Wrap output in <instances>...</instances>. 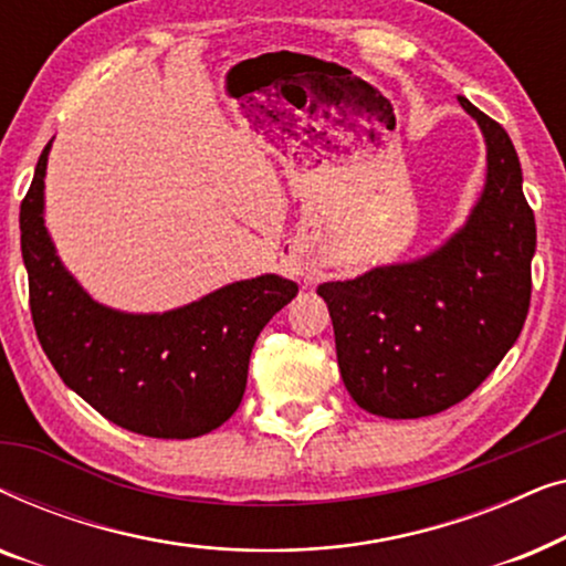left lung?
I'll list each match as a JSON object with an SVG mask.
<instances>
[{"label": "left lung", "mask_w": 566, "mask_h": 566, "mask_svg": "<svg viewBox=\"0 0 566 566\" xmlns=\"http://www.w3.org/2000/svg\"><path fill=\"white\" fill-rule=\"evenodd\" d=\"M482 128L486 180L438 250L322 283L337 363L355 405L389 420L438 415L467 399L505 358L531 306L536 219L515 146L500 123L459 97Z\"/></svg>", "instance_id": "8db88e82"}]
</instances>
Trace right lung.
<instances>
[{"instance_id":"1","label":"right lung","mask_w":566,"mask_h":566,"mask_svg":"<svg viewBox=\"0 0 566 566\" xmlns=\"http://www.w3.org/2000/svg\"><path fill=\"white\" fill-rule=\"evenodd\" d=\"M51 144L20 206L30 312L43 353L69 389L120 428L169 440L206 436L237 412L254 339L298 285L265 273L161 314L99 304L64 268L45 229Z\"/></svg>"}]
</instances>
